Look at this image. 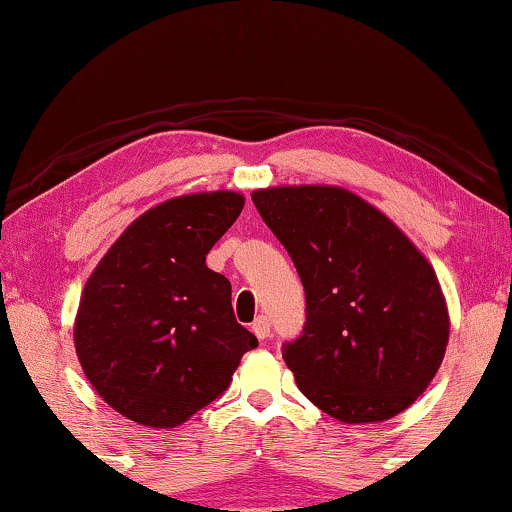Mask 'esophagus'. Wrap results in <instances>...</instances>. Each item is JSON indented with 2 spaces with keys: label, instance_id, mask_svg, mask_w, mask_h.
Returning a JSON list of instances; mask_svg holds the SVG:
<instances>
[{
  "label": "esophagus",
  "instance_id": "34e87169",
  "mask_svg": "<svg viewBox=\"0 0 512 512\" xmlns=\"http://www.w3.org/2000/svg\"><path fill=\"white\" fill-rule=\"evenodd\" d=\"M252 334L260 338V341H267V338L272 336V324H269V319L257 317L255 322H252Z\"/></svg>",
  "mask_w": 512,
  "mask_h": 512
}]
</instances>
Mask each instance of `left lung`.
Returning a JSON list of instances; mask_svg holds the SVG:
<instances>
[{"label": "left lung", "mask_w": 512, "mask_h": 512, "mask_svg": "<svg viewBox=\"0 0 512 512\" xmlns=\"http://www.w3.org/2000/svg\"><path fill=\"white\" fill-rule=\"evenodd\" d=\"M252 202L305 288V326L283 343L298 389L346 424L384 422L415 403L448 346L432 264L343 188H267Z\"/></svg>", "instance_id": "1"}]
</instances>
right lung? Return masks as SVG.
<instances>
[{"instance_id":"obj_1","label":"right lung","mask_w":512,"mask_h":512,"mask_svg":"<svg viewBox=\"0 0 512 512\" xmlns=\"http://www.w3.org/2000/svg\"><path fill=\"white\" fill-rule=\"evenodd\" d=\"M245 200L219 190L166 200L138 217L85 283L76 353L116 412L147 427H178L229 389L257 346L236 322L231 283L207 252Z\"/></svg>"}]
</instances>
